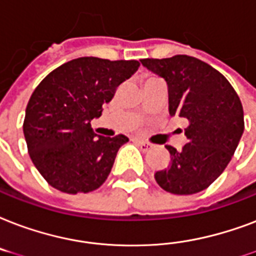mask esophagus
Here are the masks:
<instances>
[{
	"mask_svg": "<svg viewBox=\"0 0 256 256\" xmlns=\"http://www.w3.org/2000/svg\"><path fill=\"white\" fill-rule=\"evenodd\" d=\"M136 142H138V146H140V148H142V150H148L152 148V144L148 142H146V140H142V138H136Z\"/></svg>",
	"mask_w": 256,
	"mask_h": 256,
	"instance_id": "34e87169",
	"label": "esophagus"
}]
</instances>
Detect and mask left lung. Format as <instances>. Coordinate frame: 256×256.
Instances as JSON below:
<instances>
[{"instance_id": "1", "label": "left lung", "mask_w": 256, "mask_h": 256, "mask_svg": "<svg viewBox=\"0 0 256 256\" xmlns=\"http://www.w3.org/2000/svg\"><path fill=\"white\" fill-rule=\"evenodd\" d=\"M140 62L166 81L170 116L190 122L184 130L188 142L182 150L167 146L171 164L156 172V182L176 195L203 191L228 166L243 134L240 100L222 73L195 57L179 54Z\"/></svg>"}]
</instances>
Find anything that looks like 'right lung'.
Instances as JSON below:
<instances>
[{
  "mask_svg": "<svg viewBox=\"0 0 256 256\" xmlns=\"http://www.w3.org/2000/svg\"><path fill=\"white\" fill-rule=\"evenodd\" d=\"M138 66L134 60L80 57L54 69L34 89L24 136L32 162L52 187L86 194L106 182L128 138L96 134L90 120L100 118L102 106Z\"/></svg>",
  "mask_w": 256,
  "mask_h": 256,
  "instance_id": "add662e5",
  "label": "right lung"
}]
</instances>
